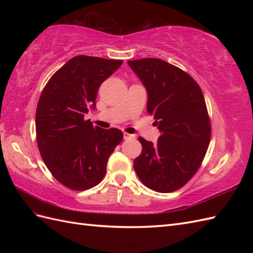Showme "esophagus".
<instances>
[{"instance_id": "1", "label": "esophagus", "mask_w": 253, "mask_h": 253, "mask_svg": "<svg viewBox=\"0 0 253 253\" xmlns=\"http://www.w3.org/2000/svg\"><path fill=\"white\" fill-rule=\"evenodd\" d=\"M132 138H135V136L130 135V133L128 132H124V139H125V140H129V139H132Z\"/></svg>"}]
</instances>
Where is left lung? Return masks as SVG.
<instances>
[{"mask_svg":"<svg viewBox=\"0 0 253 253\" xmlns=\"http://www.w3.org/2000/svg\"><path fill=\"white\" fill-rule=\"evenodd\" d=\"M148 91V112L161 136L157 143L142 137V152L133 169L157 192H173L185 186L206 157L211 140L210 121L201 88L189 74L160 58L128 61Z\"/></svg>","mask_w":253,"mask_h":253,"instance_id":"8db88e82","label":"left lung"}]
</instances>
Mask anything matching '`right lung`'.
<instances>
[{"label": "right lung", "mask_w": 253, "mask_h": 253, "mask_svg": "<svg viewBox=\"0 0 253 253\" xmlns=\"http://www.w3.org/2000/svg\"><path fill=\"white\" fill-rule=\"evenodd\" d=\"M122 64L123 60L75 56L42 90L36 111L38 148L53 177L69 189L98 185L107 160L123 140L120 129L94 127L84 118L94 107L101 84Z\"/></svg>", "instance_id": "right-lung-1"}]
</instances>
